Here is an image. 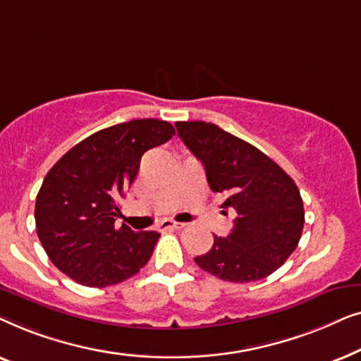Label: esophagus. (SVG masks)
Listing matches in <instances>:
<instances>
[{
    "mask_svg": "<svg viewBox=\"0 0 361 361\" xmlns=\"http://www.w3.org/2000/svg\"><path fill=\"white\" fill-rule=\"evenodd\" d=\"M185 224H180V221H174V220H166L162 221V224L159 225L161 230H167V228H176V230H180L184 228Z\"/></svg>",
    "mask_w": 361,
    "mask_h": 361,
    "instance_id": "esophagus-1",
    "label": "esophagus"
}]
</instances>
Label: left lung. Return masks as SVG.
<instances>
[{"mask_svg":"<svg viewBox=\"0 0 361 361\" xmlns=\"http://www.w3.org/2000/svg\"><path fill=\"white\" fill-rule=\"evenodd\" d=\"M184 145L204 164L210 189L235 210L226 238L214 235L210 251L194 258L207 273L230 283L264 279L298 248L304 205L295 182L250 142L214 123L177 121Z\"/></svg>","mask_w":361,"mask_h":361,"instance_id":"obj_1","label":"left lung"}]
</instances>
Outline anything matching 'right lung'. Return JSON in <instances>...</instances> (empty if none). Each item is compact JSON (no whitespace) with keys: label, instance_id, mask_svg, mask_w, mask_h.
Returning <instances> with one entry per match:
<instances>
[{"label":"right lung","instance_id":"obj_1","mask_svg":"<svg viewBox=\"0 0 361 361\" xmlns=\"http://www.w3.org/2000/svg\"><path fill=\"white\" fill-rule=\"evenodd\" d=\"M176 135L146 118L105 128L59 159L36 199V230L57 269L87 288L123 283L149 261L157 231L115 226L118 197L135 182L141 156Z\"/></svg>","mask_w":361,"mask_h":361}]
</instances>
